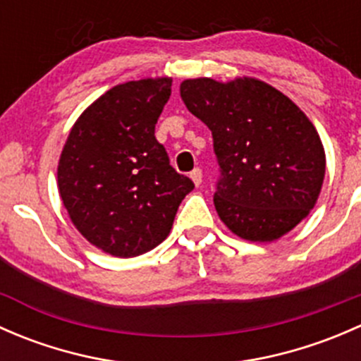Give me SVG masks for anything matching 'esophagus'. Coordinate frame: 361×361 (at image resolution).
Here are the masks:
<instances>
[{"label": "esophagus", "mask_w": 361, "mask_h": 361, "mask_svg": "<svg viewBox=\"0 0 361 361\" xmlns=\"http://www.w3.org/2000/svg\"><path fill=\"white\" fill-rule=\"evenodd\" d=\"M190 178H192V181L195 183V187H199V185L202 183V171L201 169H194L190 173Z\"/></svg>", "instance_id": "obj_1"}]
</instances>
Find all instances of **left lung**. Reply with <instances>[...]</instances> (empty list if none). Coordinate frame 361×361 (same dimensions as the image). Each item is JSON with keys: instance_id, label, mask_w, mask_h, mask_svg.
Here are the masks:
<instances>
[{"instance_id": "left-lung-1", "label": "left lung", "mask_w": 361, "mask_h": 361, "mask_svg": "<svg viewBox=\"0 0 361 361\" xmlns=\"http://www.w3.org/2000/svg\"><path fill=\"white\" fill-rule=\"evenodd\" d=\"M181 99L213 134L220 164L214 207L232 234L271 243L314 207L325 148L305 113L262 80L188 78Z\"/></svg>"}]
</instances>
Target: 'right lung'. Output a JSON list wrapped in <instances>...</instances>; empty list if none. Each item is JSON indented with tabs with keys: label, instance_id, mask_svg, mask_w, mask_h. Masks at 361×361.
Wrapping results in <instances>:
<instances>
[{
	"label": "right lung",
	"instance_id": "add662e5",
	"mask_svg": "<svg viewBox=\"0 0 361 361\" xmlns=\"http://www.w3.org/2000/svg\"><path fill=\"white\" fill-rule=\"evenodd\" d=\"M171 83L160 76L115 85L78 116L61 154L57 187L73 225L113 257L159 246L194 190L155 140Z\"/></svg>",
	"mask_w": 361,
	"mask_h": 361
}]
</instances>
